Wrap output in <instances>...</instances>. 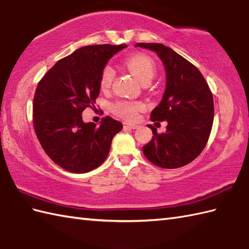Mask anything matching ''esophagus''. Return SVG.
Segmentation results:
<instances>
[{"instance_id": "1", "label": "esophagus", "mask_w": 249, "mask_h": 249, "mask_svg": "<svg viewBox=\"0 0 249 249\" xmlns=\"http://www.w3.org/2000/svg\"><path fill=\"white\" fill-rule=\"evenodd\" d=\"M124 127L125 128H130V129H136V128H138L139 126L136 125V124H130V123H127V122H125Z\"/></svg>"}]
</instances>
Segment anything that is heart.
I'll list each match as a JSON object with an SVG mask.
<instances>
[{"label": "heart", "mask_w": 249, "mask_h": 249, "mask_svg": "<svg viewBox=\"0 0 249 249\" xmlns=\"http://www.w3.org/2000/svg\"><path fill=\"white\" fill-rule=\"evenodd\" d=\"M125 65L141 83L150 82L156 71L155 64L151 57L141 53L127 57L125 61ZM113 75L114 72L112 68L109 66L105 67L102 76H100V88L103 89H109L113 80ZM112 109L113 112L121 118L126 120H136L139 110L142 109V105L139 103L127 102V100H120L112 106Z\"/></svg>", "instance_id": "b5f03b06"}]
</instances>
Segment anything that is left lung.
<instances>
[{
  "label": "left lung",
  "mask_w": 249,
  "mask_h": 249,
  "mask_svg": "<svg viewBox=\"0 0 249 249\" xmlns=\"http://www.w3.org/2000/svg\"><path fill=\"white\" fill-rule=\"evenodd\" d=\"M156 52L166 71V89L151 120L167 121L165 134L147 125L153 138L143 154L154 165L176 169L192 162L202 152L213 125V95L202 73L192 63L162 44H136Z\"/></svg>",
  "instance_id": "8db88e82"
}]
</instances>
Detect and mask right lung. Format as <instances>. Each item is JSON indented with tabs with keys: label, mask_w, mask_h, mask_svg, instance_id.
<instances>
[{
	"label": "right lung",
	"mask_w": 249,
	"mask_h": 249,
	"mask_svg": "<svg viewBox=\"0 0 249 249\" xmlns=\"http://www.w3.org/2000/svg\"><path fill=\"white\" fill-rule=\"evenodd\" d=\"M127 45L84 46L57 61L37 86L33 122L46 154L72 173H86L107 158L121 122L110 116L100 125L84 123L82 112L100 91V76L108 61Z\"/></svg>",
	"instance_id": "right-lung-1"
}]
</instances>
